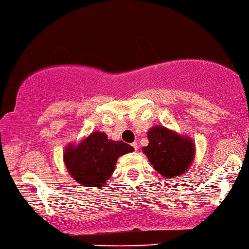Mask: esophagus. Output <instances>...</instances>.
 <instances>
[{"label":"esophagus","instance_id":"esophagus-1","mask_svg":"<svg viewBox=\"0 0 249 249\" xmlns=\"http://www.w3.org/2000/svg\"><path fill=\"white\" fill-rule=\"evenodd\" d=\"M132 146L134 147V149H135V152H137V149H139V146H137V143H136V142H134V143L132 144Z\"/></svg>","mask_w":249,"mask_h":249}]
</instances>
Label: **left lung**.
<instances>
[{
    "label": "left lung",
    "mask_w": 249,
    "mask_h": 249,
    "mask_svg": "<svg viewBox=\"0 0 249 249\" xmlns=\"http://www.w3.org/2000/svg\"><path fill=\"white\" fill-rule=\"evenodd\" d=\"M147 136L149 143L143 147V152L161 176L174 178L186 172L195 154V146L191 140L163 126L153 127Z\"/></svg>",
    "instance_id": "obj_1"
}]
</instances>
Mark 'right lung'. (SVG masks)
Wrapping results in <instances>:
<instances>
[{"instance_id": "1", "label": "right lung", "mask_w": 249, "mask_h": 249, "mask_svg": "<svg viewBox=\"0 0 249 249\" xmlns=\"http://www.w3.org/2000/svg\"><path fill=\"white\" fill-rule=\"evenodd\" d=\"M133 151V146L124 142L109 141L105 133L94 132L76 147L71 145L64 153V161L81 185L102 187L112 175L118 157Z\"/></svg>"}]
</instances>
